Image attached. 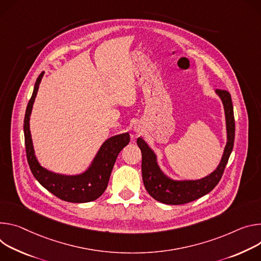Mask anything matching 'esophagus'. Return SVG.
<instances>
[{
    "instance_id": "34e87169",
    "label": "esophagus",
    "mask_w": 261,
    "mask_h": 261,
    "mask_svg": "<svg viewBox=\"0 0 261 261\" xmlns=\"http://www.w3.org/2000/svg\"><path fill=\"white\" fill-rule=\"evenodd\" d=\"M135 130H136V132H139V129H138V128H135Z\"/></svg>"
}]
</instances>
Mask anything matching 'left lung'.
<instances>
[{
  "label": "left lung",
  "instance_id": "8db88e82",
  "mask_svg": "<svg viewBox=\"0 0 261 261\" xmlns=\"http://www.w3.org/2000/svg\"><path fill=\"white\" fill-rule=\"evenodd\" d=\"M216 92L221 97L224 105L227 126V144L220 165L208 176L199 180L184 181H175L168 178L159 168L155 154L148 147L145 141L142 138L137 139V144L142 152V177L144 186L149 195L162 203L171 205L189 203L191 201L208 194L222 178L230 153L233 148L236 121L230 93L222 89H217Z\"/></svg>",
  "mask_w": 261,
  "mask_h": 261
}]
</instances>
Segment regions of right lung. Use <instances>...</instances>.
I'll return each instance as SVG.
<instances>
[{"mask_svg": "<svg viewBox=\"0 0 261 261\" xmlns=\"http://www.w3.org/2000/svg\"><path fill=\"white\" fill-rule=\"evenodd\" d=\"M43 73L44 72L42 71L36 80L34 91L28 102L23 120L28 164L38 182L59 199L72 202V203H85V202L93 201L100 197L106 191L116 159L123 147L129 143V135L128 133H125L108 139L102 144L91 167L81 175L64 176L42 168L34 154L29 120H30L31 111Z\"/></svg>", "mask_w": 261, "mask_h": 261, "instance_id": "obj_1", "label": "right lung"}]
</instances>
